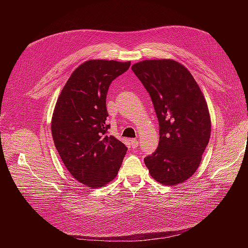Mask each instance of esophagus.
Wrapping results in <instances>:
<instances>
[{"label":"esophagus","mask_w":248,"mask_h":248,"mask_svg":"<svg viewBox=\"0 0 248 248\" xmlns=\"http://www.w3.org/2000/svg\"><path fill=\"white\" fill-rule=\"evenodd\" d=\"M130 145L132 148H137L139 146V142L136 139H132V140H130Z\"/></svg>","instance_id":"obj_1"}]
</instances>
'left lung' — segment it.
Returning a JSON list of instances; mask_svg holds the SVG:
<instances>
[{"label": "left lung", "instance_id": "8db88e82", "mask_svg": "<svg viewBox=\"0 0 248 248\" xmlns=\"http://www.w3.org/2000/svg\"><path fill=\"white\" fill-rule=\"evenodd\" d=\"M159 122V142L145 157L150 175L164 185L190 178L200 166L211 134L207 102L191 73L174 60H146L132 65Z\"/></svg>", "mask_w": 248, "mask_h": 248}]
</instances>
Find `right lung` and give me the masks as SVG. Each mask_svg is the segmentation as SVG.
Listing matches in <instances>:
<instances>
[{"mask_svg":"<svg viewBox=\"0 0 248 248\" xmlns=\"http://www.w3.org/2000/svg\"><path fill=\"white\" fill-rule=\"evenodd\" d=\"M130 62L89 60L73 71L57 100L51 134L66 169L78 182L98 188L114 180L127 147L108 136L107 94Z\"/></svg>","mask_w":248,"mask_h":248,"instance_id":"obj_1","label":"right lung"}]
</instances>
